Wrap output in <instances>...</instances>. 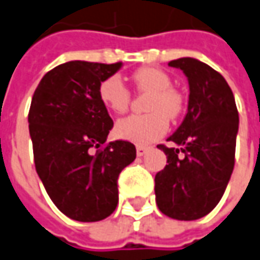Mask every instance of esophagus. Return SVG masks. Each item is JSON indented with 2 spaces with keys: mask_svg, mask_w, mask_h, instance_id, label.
Here are the masks:
<instances>
[{
  "mask_svg": "<svg viewBox=\"0 0 260 260\" xmlns=\"http://www.w3.org/2000/svg\"><path fill=\"white\" fill-rule=\"evenodd\" d=\"M136 151H137V156L142 157V156H144V154L147 153V147H144V146H137Z\"/></svg>",
  "mask_w": 260,
  "mask_h": 260,
  "instance_id": "1",
  "label": "esophagus"
}]
</instances>
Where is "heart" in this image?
Instances as JSON below:
<instances>
[{"label": "heart", "mask_w": 260, "mask_h": 260, "mask_svg": "<svg viewBox=\"0 0 260 260\" xmlns=\"http://www.w3.org/2000/svg\"><path fill=\"white\" fill-rule=\"evenodd\" d=\"M133 81L139 90L150 93L146 116H128L118 120L114 134L118 139L136 144H150L158 140L169 128V120L177 117L182 111V97L172 88V78L165 71L151 67L137 70ZM99 97L106 109L111 113H124L128 107L130 93L118 76L103 80L99 87Z\"/></svg>", "instance_id": "b5f03b06"}]
</instances>
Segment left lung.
I'll return each mask as SVG.
<instances>
[{
    "label": "left lung",
    "mask_w": 260,
    "mask_h": 260,
    "mask_svg": "<svg viewBox=\"0 0 260 260\" xmlns=\"http://www.w3.org/2000/svg\"><path fill=\"white\" fill-rule=\"evenodd\" d=\"M189 81L187 114L167 140L158 144L166 167L154 179L156 203L177 220H196L210 213L223 196L235 166L239 114L231 87L202 61L183 57L169 62Z\"/></svg>",
    "instance_id": "1"
}]
</instances>
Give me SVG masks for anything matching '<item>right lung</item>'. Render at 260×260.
I'll return each mask as SVG.
<instances>
[{
    "label": "right lung",
    "instance_id": "obj_1",
    "mask_svg": "<svg viewBox=\"0 0 260 260\" xmlns=\"http://www.w3.org/2000/svg\"><path fill=\"white\" fill-rule=\"evenodd\" d=\"M121 66L80 60L60 64L41 78L31 100L37 175L54 205L73 220L99 222L111 215L118 203V175L136 158L130 142L116 140L102 149L113 120L99 87Z\"/></svg>",
    "mask_w": 260,
    "mask_h": 260
}]
</instances>
